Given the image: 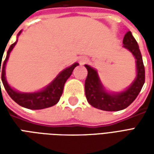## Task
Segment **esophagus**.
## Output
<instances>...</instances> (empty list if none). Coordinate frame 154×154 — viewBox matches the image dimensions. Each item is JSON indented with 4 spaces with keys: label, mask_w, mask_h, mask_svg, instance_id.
Here are the masks:
<instances>
[{
    "label": "esophagus",
    "mask_w": 154,
    "mask_h": 154,
    "mask_svg": "<svg viewBox=\"0 0 154 154\" xmlns=\"http://www.w3.org/2000/svg\"><path fill=\"white\" fill-rule=\"evenodd\" d=\"M87 62H88V59L86 57H81L79 58V63H80L81 65H83V64L87 63Z\"/></svg>",
    "instance_id": "esophagus-1"
}]
</instances>
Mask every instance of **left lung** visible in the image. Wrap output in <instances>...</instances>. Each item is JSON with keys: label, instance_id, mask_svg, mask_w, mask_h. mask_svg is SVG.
<instances>
[{"label": "left lung", "instance_id": "8db88e82", "mask_svg": "<svg viewBox=\"0 0 154 154\" xmlns=\"http://www.w3.org/2000/svg\"><path fill=\"white\" fill-rule=\"evenodd\" d=\"M123 47L130 51L136 59L137 75L133 83L125 91L118 93H109L100 82L98 73L89 65L87 67V77L85 81V94L91 106L106 111H117L125 109L135 100L145 82V71L139 45L132 33L128 31L123 39Z\"/></svg>", "mask_w": 154, "mask_h": 154}]
</instances>
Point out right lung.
Listing matches in <instances>:
<instances>
[{"label":"right lung","instance_id":"add662e5","mask_svg":"<svg viewBox=\"0 0 154 154\" xmlns=\"http://www.w3.org/2000/svg\"><path fill=\"white\" fill-rule=\"evenodd\" d=\"M21 31L19 32L18 36L20 35ZM17 43V40L15 41L14 44L11 45L9 48L6 57L5 61L2 63V57L0 56V72H2V81L3 86L5 87V91L10 97H11L13 100H15L16 103L20 105V106L25 107L27 109L30 110H41V109H45L48 107H51L56 105L60 99L61 96L63 94V91L64 84L66 81L70 77L72 71L75 67L78 66L79 64L75 63L70 67H67L66 69L62 71L60 73L57 75L56 78L51 82L48 86L44 88L43 90L36 92H31V93H23V92H19L12 87H10V85L6 81L5 78V65L7 63L10 54L11 50L14 48L15 45ZM1 86V82H0Z\"/></svg>","mask_w":154,"mask_h":154}]
</instances>
